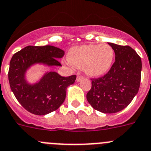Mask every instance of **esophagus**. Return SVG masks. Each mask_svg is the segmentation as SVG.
<instances>
[{
  "label": "esophagus",
  "mask_w": 151,
  "mask_h": 151,
  "mask_svg": "<svg viewBox=\"0 0 151 151\" xmlns=\"http://www.w3.org/2000/svg\"><path fill=\"white\" fill-rule=\"evenodd\" d=\"M84 77H83V76H81V75H77V82H80V81H82Z\"/></svg>",
  "instance_id": "1"
}]
</instances>
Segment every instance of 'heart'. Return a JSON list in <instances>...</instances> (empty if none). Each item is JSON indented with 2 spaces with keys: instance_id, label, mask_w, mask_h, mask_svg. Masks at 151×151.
I'll return each instance as SVG.
<instances>
[{
  "instance_id": "obj_1",
  "label": "heart",
  "mask_w": 151,
  "mask_h": 151,
  "mask_svg": "<svg viewBox=\"0 0 151 151\" xmlns=\"http://www.w3.org/2000/svg\"><path fill=\"white\" fill-rule=\"evenodd\" d=\"M69 62L74 67L84 69L90 77H101L112 66L114 52L108 44H89L74 47L68 55Z\"/></svg>"
}]
</instances>
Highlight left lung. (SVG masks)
Here are the masks:
<instances>
[{"label":"left lung","instance_id":"1","mask_svg":"<svg viewBox=\"0 0 151 151\" xmlns=\"http://www.w3.org/2000/svg\"><path fill=\"white\" fill-rule=\"evenodd\" d=\"M115 52V62L103 77L91 79L86 99L92 108L104 114L119 112L130 104L138 93L142 60L129 46L108 43Z\"/></svg>","mask_w":151,"mask_h":151}]
</instances>
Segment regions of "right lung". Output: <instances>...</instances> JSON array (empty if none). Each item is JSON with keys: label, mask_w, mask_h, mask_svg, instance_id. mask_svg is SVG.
<instances>
[{"label": "right lung", "mask_w": 151, "mask_h": 151, "mask_svg": "<svg viewBox=\"0 0 151 151\" xmlns=\"http://www.w3.org/2000/svg\"><path fill=\"white\" fill-rule=\"evenodd\" d=\"M65 52L53 46H28L15 53L9 62V86L23 108L35 115H45L62 105L68 86L74 83L76 75L62 77L55 71L46 73L40 81L30 84L25 80L26 70L35 64L62 66L58 59Z\"/></svg>", "instance_id": "obj_1"}]
</instances>
